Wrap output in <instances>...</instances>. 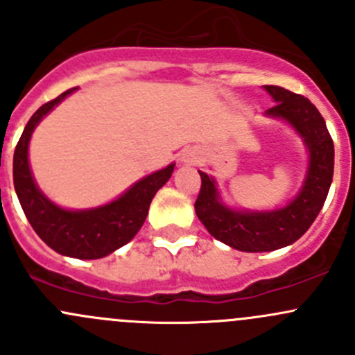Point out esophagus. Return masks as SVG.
<instances>
[{
  "instance_id": "1",
  "label": "esophagus",
  "mask_w": 355,
  "mask_h": 355,
  "mask_svg": "<svg viewBox=\"0 0 355 355\" xmlns=\"http://www.w3.org/2000/svg\"><path fill=\"white\" fill-rule=\"evenodd\" d=\"M199 159H200L199 153H196V151H189V153H185L184 156H182V161H184V163H187V164L199 163Z\"/></svg>"
}]
</instances>
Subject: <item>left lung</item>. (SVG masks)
<instances>
[{
	"mask_svg": "<svg viewBox=\"0 0 355 355\" xmlns=\"http://www.w3.org/2000/svg\"><path fill=\"white\" fill-rule=\"evenodd\" d=\"M277 105L266 116L288 123L302 139L309 155L306 178L297 196L271 211L235 209L223 202L216 180L204 171L196 214L216 241L242 252H270L299 241L320 214L333 178L335 149L324 118L307 98L278 85H264Z\"/></svg>",
	"mask_w": 355,
	"mask_h": 355,
	"instance_id": "left-lung-1",
	"label": "left lung"
}]
</instances>
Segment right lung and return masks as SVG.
<instances>
[{
  "instance_id": "add662e5",
  "label": "right lung",
  "mask_w": 355,
  "mask_h": 355,
  "mask_svg": "<svg viewBox=\"0 0 355 355\" xmlns=\"http://www.w3.org/2000/svg\"><path fill=\"white\" fill-rule=\"evenodd\" d=\"M75 89L46 103L27 121L13 155V184L28 223L53 250L75 259H99L128 244L148 216L156 192L170 180L175 163L135 182L120 198L91 209H65L44 196L32 177L28 142L39 121Z\"/></svg>"
}]
</instances>
